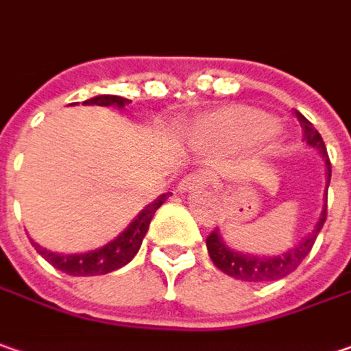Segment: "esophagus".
I'll use <instances>...</instances> for the list:
<instances>
[{"label": "esophagus", "mask_w": 351, "mask_h": 351, "mask_svg": "<svg viewBox=\"0 0 351 351\" xmlns=\"http://www.w3.org/2000/svg\"><path fill=\"white\" fill-rule=\"evenodd\" d=\"M206 184H208V178L200 173H192V175H186L182 180H180V191L182 192H198L204 191Z\"/></svg>", "instance_id": "1"}]
</instances>
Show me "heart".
I'll return each instance as SVG.
<instances>
[{
  "label": "heart",
  "mask_w": 351,
  "mask_h": 351,
  "mask_svg": "<svg viewBox=\"0 0 351 351\" xmlns=\"http://www.w3.org/2000/svg\"><path fill=\"white\" fill-rule=\"evenodd\" d=\"M277 131V119L267 112L230 106L202 115L194 123V137L221 151H250Z\"/></svg>",
  "instance_id": "obj_1"
}]
</instances>
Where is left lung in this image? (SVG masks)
Returning <instances> with one entry per match:
<instances>
[{"label":"left lung","instance_id":"8db88e82","mask_svg":"<svg viewBox=\"0 0 351 351\" xmlns=\"http://www.w3.org/2000/svg\"><path fill=\"white\" fill-rule=\"evenodd\" d=\"M298 121L304 130V141L306 145L316 149L320 153V157L326 165V191H324V206L320 212V218L314 223V228L298 241L297 245H293L291 250L279 253V255H253V253L237 252L234 247H230L223 237H221L220 230L216 228L208 239H206V247H208V255L212 259V263L220 269L221 273L239 279V281L247 282H267V281H279L282 277H287L289 273H293L302 259L311 253L314 241L320 234L324 221H326V194L328 186H330V176H332V169H330V160H328L326 145L320 137V133L316 131L313 123L304 117V115L297 112Z\"/></svg>","mask_w":351,"mask_h":351}]
</instances>
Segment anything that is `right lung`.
Listing matches in <instances>:
<instances>
[{
    "mask_svg": "<svg viewBox=\"0 0 351 351\" xmlns=\"http://www.w3.org/2000/svg\"><path fill=\"white\" fill-rule=\"evenodd\" d=\"M128 104H131V99L121 98V96H112V94H101V96H96V98H90L84 101V106H104V108L112 106V108H117V110H125ZM169 196H171V192L160 194L159 198H155L151 204H147L119 236L112 239L110 243L98 247V250H92V252L86 253H54L40 247L37 241H33V239H31V243L37 250V253H40L54 269H58V271H62L66 275H72V277H94V275L112 273L119 267L128 265L131 259L135 257V253L139 252L155 212L159 210L160 204Z\"/></svg>",
    "mask_w": 351,
    "mask_h": 351,
    "instance_id": "add662e5",
    "label": "right lung"
}]
</instances>
